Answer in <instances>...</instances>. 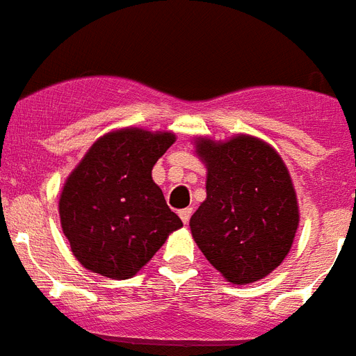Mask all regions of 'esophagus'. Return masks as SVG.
I'll return each mask as SVG.
<instances>
[{
  "label": "esophagus",
  "mask_w": 356,
  "mask_h": 356,
  "mask_svg": "<svg viewBox=\"0 0 356 356\" xmlns=\"http://www.w3.org/2000/svg\"><path fill=\"white\" fill-rule=\"evenodd\" d=\"M191 214H193V209H191V207H187V209H181L180 211V218H181V222H184L185 225L189 224Z\"/></svg>",
  "instance_id": "esophagus-1"
}]
</instances>
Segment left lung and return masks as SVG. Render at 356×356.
<instances>
[{"instance_id": "1", "label": "left lung", "mask_w": 356, "mask_h": 356, "mask_svg": "<svg viewBox=\"0 0 356 356\" xmlns=\"http://www.w3.org/2000/svg\"><path fill=\"white\" fill-rule=\"evenodd\" d=\"M195 147L207 169V198L189 222L196 245L234 286L262 280L289 254L300 222L289 169L251 134L198 136Z\"/></svg>"}]
</instances>
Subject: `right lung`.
<instances>
[{"mask_svg":"<svg viewBox=\"0 0 356 356\" xmlns=\"http://www.w3.org/2000/svg\"><path fill=\"white\" fill-rule=\"evenodd\" d=\"M175 142L171 131L116 129L99 136L67 176L60 222L85 269L132 278L184 225L152 180V167Z\"/></svg>","mask_w":356,"mask_h":356,"instance_id":"add662e5","label":"right lung"}]
</instances>
